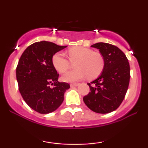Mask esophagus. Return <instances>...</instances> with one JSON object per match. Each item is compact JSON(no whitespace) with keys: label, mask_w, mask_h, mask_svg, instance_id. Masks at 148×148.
Returning a JSON list of instances; mask_svg holds the SVG:
<instances>
[{"label":"esophagus","mask_w":148,"mask_h":148,"mask_svg":"<svg viewBox=\"0 0 148 148\" xmlns=\"http://www.w3.org/2000/svg\"><path fill=\"white\" fill-rule=\"evenodd\" d=\"M79 85V84H76V83H75V84H71L70 86L71 87H76V86H78Z\"/></svg>","instance_id":"34e87169"}]
</instances>
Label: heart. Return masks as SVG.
Here are the masks:
<instances>
[{"label": "heart", "mask_w": 148, "mask_h": 148, "mask_svg": "<svg viewBox=\"0 0 148 148\" xmlns=\"http://www.w3.org/2000/svg\"><path fill=\"white\" fill-rule=\"evenodd\" d=\"M69 58L75 63L76 69L69 71L62 76L65 82L74 83L88 76L94 79L101 74L104 67V60L101 54L95 53L90 49L74 47L68 51ZM52 63L60 73H64L69 69L70 62L62 53H56L52 58Z\"/></svg>", "instance_id": "b5f03b06"}]
</instances>
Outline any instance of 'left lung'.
<instances>
[{
    "label": "left lung",
    "instance_id": "8db88e82",
    "mask_svg": "<svg viewBox=\"0 0 148 148\" xmlns=\"http://www.w3.org/2000/svg\"><path fill=\"white\" fill-rule=\"evenodd\" d=\"M91 47L99 49L104 67L101 75L88 84L90 92L83 99L95 113H111L120 106L127 93L130 79V63L125 54L114 45L99 42Z\"/></svg>",
    "mask_w": 148,
    "mask_h": 148
}]
</instances>
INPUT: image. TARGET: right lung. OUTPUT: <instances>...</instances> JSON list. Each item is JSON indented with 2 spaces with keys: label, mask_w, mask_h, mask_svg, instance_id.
Masks as SVG:
<instances>
[{
  "label": "right lung",
  "mask_w": 148,
  "mask_h": 148,
  "mask_svg": "<svg viewBox=\"0 0 148 148\" xmlns=\"http://www.w3.org/2000/svg\"><path fill=\"white\" fill-rule=\"evenodd\" d=\"M66 47L37 42L27 47L18 60L16 76L20 93L32 109L42 114L56 111L70 88L67 83L58 81L59 74L52 63L54 54Z\"/></svg>",
  "instance_id": "add662e5"
}]
</instances>
